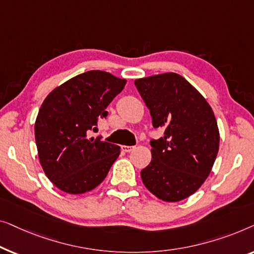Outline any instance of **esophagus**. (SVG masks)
Segmentation results:
<instances>
[{
  "mask_svg": "<svg viewBox=\"0 0 254 254\" xmlns=\"http://www.w3.org/2000/svg\"><path fill=\"white\" fill-rule=\"evenodd\" d=\"M133 149H134V146H127V145L122 146V151L126 152V153H128V152L133 151Z\"/></svg>",
  "mask_w": 254,
  "mask_h": 254,
  "instance_id": "1",
  "label": "esophagus"
}]
</instances>
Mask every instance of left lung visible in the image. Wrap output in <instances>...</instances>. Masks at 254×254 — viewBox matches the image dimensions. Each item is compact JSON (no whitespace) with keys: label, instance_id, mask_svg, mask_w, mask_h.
Segmentation results:
<instances>
[{"label":"left lung","instance_id":"1","mask_svg":"<svg viewBox=\"0 0 254 254\" xmlns=\"http://www.w3.org/2000/svg\"><path fill=\"white\" fill-rule=\"evenodd\" d=\"M134 85L164 135L151 140L152 160L141 170L147 190L167 202L181 201L203 184L215 162L220 132L212 107L180 74H154Z\"/></svg>","mask_w":254,"mask_h":254}]
</instances>
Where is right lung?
Returning a JSON list of instances; mask_svg holds the SVG:
<instances>
[{
	"mask_svg": "<svg viewBox=\"0 0 254 254\" xmlns=\"http://www.w3.org/2000/svg\"><path fill=\"white\" fill-rule=\"evenodd\" d=\"M127 80L92 70L54 88L42 102L34 124L39 161L61 191L81 194L95 189L120 155V146L88 138L87 131L126 86Z\"/></svg>",
	"mask_w": 254,
	"mask_h": 254,
	"instance_id": "obj_1",
	"label": "right lung"
}]
</instances>
